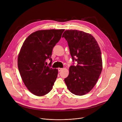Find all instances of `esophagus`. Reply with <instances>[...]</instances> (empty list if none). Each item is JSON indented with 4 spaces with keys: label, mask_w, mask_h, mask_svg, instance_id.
I'll return each instance as SVG.
<instances>
[{
    "label": "esophagus",
    "mask_w": 122,
    "mask_h": 122,
    "mask_svg": "<svg viewBox=\"0 0 122 122\" xmlns=\"http://www.w3.org/2000/svg\"><path fill=\"white\" fill-rule=\"evenodd\" d=\"M62 68H60V67H59L58 68V71L59 72H60V71H61L62 70Z\"/></svg>",
    "instance_id": "esophagus-1"
}]
</instances>
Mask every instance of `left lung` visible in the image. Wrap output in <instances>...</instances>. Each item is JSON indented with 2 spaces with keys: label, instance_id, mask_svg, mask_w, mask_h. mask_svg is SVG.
<instances>
[{
  "label": "left lung",
  "instance_id": "8db88e82",
  "mask_svg": "<svg viewBox=\"0 0 122 122\" xmlns=\"http://www.w3.org/2000/svg\"><path fill=\"white\" fill-rule=\"evenodd\" d=\"M62 37L67 42L73 62L78 63L69 67L65 82L72 94L84 95L92 89L101 73L100 49L93 36L83 31L67 30Z\"/></svg>",
  "mask_w": 122,
  "mask_h": 122
}]
</instances>
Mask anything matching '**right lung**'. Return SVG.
Masks as SVG:
<instances>
[{
	"label": "right lung",
	"mask_w": 122,
	"mask_h": 122,
	"mask_svg": "<svg viewBox=\"0 0 122 122\" xmlns=\"http://www.w3.org/2000/svg\"><path fill=\"white\" fill-rule=\"evenodd\" d=\"M64 30L37 31L23 43L18 57V67L25 85L35 95L44 96L53 88L58 70L51 67L52 51ZM47 59L51 61L49 66L46 65Z\"/></svg>",
	"instance_id": "1"
}]
</instances>
